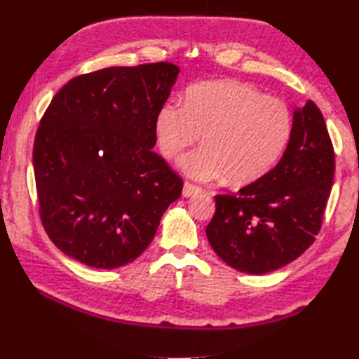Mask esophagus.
Masks as SVG:
<instances>
[{
	"instance_id": "1",
	"label": "esophagus",
	"mask_w": 359,
	"mask_h": 359,
	"mask_svg": "<svg viewBox=\"0 0 359 359\" xmlns=\"http://www.w3.org/2000/svg\"><path fill=\"white\" fill-rule=\"evenodd\" d=\"M201 191H202L201 187L189 184V182H185V184H184V197H191V196L201 193Z\"/></svg>"
}]
</instances>
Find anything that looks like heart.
Returning a JSON list of instances; mask_svg holds the SVG:
<instances>
[{"label":"heart","instance_id":"b5f03b06","mask_svg":"<svg viewBox=\"0 0 359 359\" xmlns=\"http://www.w3.org/2000/svg\"><path fill=\"white\" fill-rule=\"evenodd\" d=\"M293 129L288 106L247 83L205 81L187 90L184 104L168 102L154 121L157 147L177 158L201 139V148L180 158L188 177L211 182L225 177L248 184L278 162Z\"/></svg>","mask_w":359,"mask_h":359}]
</instances>
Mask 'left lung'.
Instances as JSON below:
<instances>
[{
	"instance_id": "1",
	"label": "left lung",
	"mask_w": 359,
	"mask_h": 359,
	"mask_svg": "<svg viewBox=\"0 0 359 359\" xmlns=\"http://www.w3.org/2000/svg\"><path fill=\"white\" fill-rule=\"evenodd\" d=\"M334 152L318 106L294 109L284 156L236 194L216 196L207 238L233 269L265 274L299 257L321 230L332 191Z\"/></svg>"
}]
</instances>
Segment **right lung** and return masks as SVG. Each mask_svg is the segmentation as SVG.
Wrapping results in <instances>:
<instances>
[{
    "label": "right lung",
    "instance_id": "obj_1",
    "mask_svg": "<svg viewBox=\"0 0 359 359\" xmlns=\"http://www.w3.org/2000/svg\"><path fill=\"white\" fill-rule=\"evenodd\" d=\"M179 67H106L67 81L34 143L40 217L66 256L94 269L133 262L184 182L156 154L154 121Z\"/></svg>",
    "mask_w": 359,
    "mask_h": 359
}]
</instances>
